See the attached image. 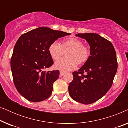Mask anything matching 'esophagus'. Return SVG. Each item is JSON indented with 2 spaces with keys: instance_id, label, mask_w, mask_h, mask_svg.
<instances>
[{
  "instance_id": "34e87169",
  "label": "esophagus",
  "mask_w": 128,
  "mask_h": 128,
  "mask_svg": "<svg viewBox=\"0 0 128 128\" xmlns=\"http://www.w3.org/2000/svg\"><path fill=\"white\" fill-rule=\"evenodd\" d=\"M64 73H65L64 72L60 71V73H59V76H60V77H61V76H62L63 75H64Z\"/></svg>"
}]
</instances>
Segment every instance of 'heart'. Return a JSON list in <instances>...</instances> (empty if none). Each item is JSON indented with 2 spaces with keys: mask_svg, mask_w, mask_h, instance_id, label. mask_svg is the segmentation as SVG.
Masks as SVG:
<instances>
[{
  "mask_svg": "<svg viewBox=\"0 0 128 128\" xmlns=\"http://www.w3.org/2000/svg\"><path fill=\"white\" fill-rule=\"evenodd\" d=\"M48 52L54 60H57L66 53L65 58L60 59L54 64V67L62 72H67L75 69L78 64H84L90 56L89 48L83 45L81 40L76 38L64 40L59 45L54 42L50 45Z\"/></svg>",
  "mask_w": 128,
  "mask_h": 128,
  "instance_id": "1",
  "label": "heart"
}]
</instances>
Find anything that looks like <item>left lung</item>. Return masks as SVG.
Masks as SVG:
<instances>
[{"instance_id": "8db88e82", "label": "left lung", "mask_w": 128, "mask_h": 128, "mask_svg": "<svg viewBox=\"0 0 128 128\" xmlns=\"http://www.w3.org/2000/svg\"><path fill=\"white\" fill-rule=\"evenodd\" d=\"M76 36L88 43L90 56L78 72H73L69 93L77 102L92 104L102 98L112 84L118 68L116 52L111 42L96 33L77 34Z\"/></svg>"}]
</instances>
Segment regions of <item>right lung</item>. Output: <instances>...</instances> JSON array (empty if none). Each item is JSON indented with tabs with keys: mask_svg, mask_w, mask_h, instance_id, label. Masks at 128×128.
I'll list each match as a JSON object with an SVG mask.
<instances>
[{
	"mask_svg": "<svg viewBox=\"0 0 128 128\" xmlns=\"http://www.w3.org/2000/svg\"><path fill=\"white\" fill-rule=\"evenodd\" d=\"M70 34L43 27L23 34L17 40L10 65L16 88L27 100L40 102L51 95L59 71L42 70L54 64L48 48L58 38Z\"/></svg>",
	"mask_w": 128,
	"mask_h": 128,
	"instance_id": "right-lung-1",
	"label": "right lung"
}]
</instances>
